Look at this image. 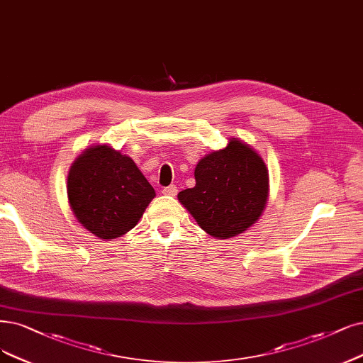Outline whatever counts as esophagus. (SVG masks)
I'll list each match as a JSON object with an SVG mask.
<instances>
[{
    "mask_svg": "<svg viewBox=\"0 0 363 363\" xmlns=\"http://www.w3.org/2000/svg\"><path fill=\"white\" fill-rule=\"evenodd\" d=\"M177 193H178V189L174 185H169L163 189V194L166 196H177Z\"/></svg>",
    "mask_w": 363,
    "mask_h": 363,
    "instance_id": "obj_1",
    "label": "esophagus"
}]
</instances>
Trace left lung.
Returning a JSON list of instances; mask_svg holds the SVG:
<instances>
[{
	"label": "left lung",
	"instance_id": "left-lung-1",
	"mask_svg": "<svg viewBox=\"0 0 363 363\" xmlns=\"http://www.w3.org/2000/svg\"><path fill=\"white\" fill-rule=\"evenodd\" d=\"M196 185L178 194L179 203L217 239L244 233L256 224L269 199V172L262 155L238 138L205 155L194 169Z\"/></svg>",
	"mask_w": 363,
	"mask_h": 363
}]
</instances>
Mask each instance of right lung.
Listing matches in <instances>:
<instances>
[{
  "instance_id": "1",
  "label": "right lung",
  "mask_w": 363,
  "mask_h": 363,
  "mask_svg": "<svg viewBox=\"0 0 363 363\" xmlns=\"http://www.w3.org/2000/svg\"><path fill=\"white\" fill-rule=\"evenodd\" d=\"M67 197L76 220L100 239L130 232L155 197L133 158L111 145L86 147L67 174Z\"/></svg>"
}]
</instances>
